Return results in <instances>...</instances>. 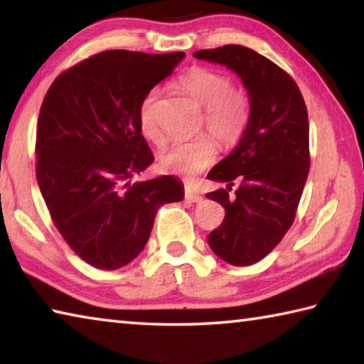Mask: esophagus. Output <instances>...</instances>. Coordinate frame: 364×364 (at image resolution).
Segmentation results:
<instances>
[{
  "label": "esophagus",
  "instance_id": "obj_1",
  "mask_svg": "<svg viewBox=\"0 0 364 364\" xmlns=\"http://www.w3.org/2000/svg\"><path fill=\"white\" fill-rule=\"evenodd\" d=\"M184 196H186V199L189 200V202H202V199H204V197H202V194H199L197 193V191H194L193 188H189V186H186V189H184Z\"/></svg>",
  "mask_w": 364,
  "mask_h": 364
}]
</instances>
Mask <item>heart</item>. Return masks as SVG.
<instances>
[{"label":"heart","instance_id":"heart-1","mask_svg":"<svg viewBox=\"0 0 364 364\" xmlns=\"http://www.w3.org/2000/svg\"><path fill=\"white\" fill-rule=\"evenodd\" d=\"M178 88L204 106L202 125L220 144L230 147L244 136L250 122V97L244 90L234 88L230 77L207 67H193L178 80ZM157 102L159 90L147 91L138 109V125L147 141L164 146L167 136L157 117ZM217 154V143L204 133L171 144L160 156V165L170 173L193 176L212 165Z\"/></svg>","mask_w":364,"mask_h":364}]
</instances>
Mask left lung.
<instances>
[{"label": "left lung", "instance_id": "8db88e82", "mask_svg": "<svg viewBox=\"0 0 364 364\" xmlns=\"http://www.w3.org/2000/svg\"><path fill=\"white\" fill-rule=\"evenodd\" d=\"M194 56L226 65L249 91L247 130L207 175L226 184L207 193L226 212L223 223L208 234V245L221 260L247 267L267 257L295 220L310 170L306 106L294 78L254 49L226 45ZM236 181L240 186L232 193Z\"/></svg>", "mask_w": 364, "mask_h": 364}]
</instances>
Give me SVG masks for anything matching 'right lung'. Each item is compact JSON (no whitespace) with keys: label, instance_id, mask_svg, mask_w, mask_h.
Listing matches in <instances>:
<instances>
[{"label":"right lung","instance_id":"1","mask_svg":"<svg viewBox=\"0 0 364 364\" xmlns=\"http://www.w3.org/2000/svg\"><path fill=\"white\" fill-rule=\"evenodd\" d=\"M183 58L104 51L59 73L43 100L36 181L54 226L91 267L117 269L134 260L159 208L183 200L173 176L132 183L154 162L138 125L141 100Z\"/></svg>","mask_w":364,"mask_h":364}]
</instances>
